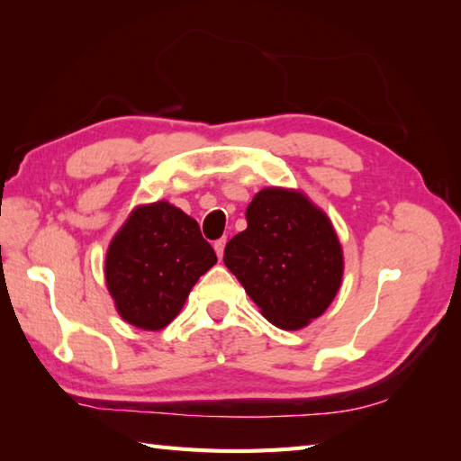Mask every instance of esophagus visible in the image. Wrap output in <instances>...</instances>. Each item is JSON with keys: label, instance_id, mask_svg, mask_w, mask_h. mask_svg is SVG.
<instances>
[{"label": "esophagus", "instance_id": "34e87169", "mask_svg": "<svg viewBox=\"0 0 461 461\" xmlns=\"http://www.w3.org/2000/svg\"><path fill=\"white\" fill-rule=\"evenodd\" d=\"M224 244H227V239H219V240H214V252H217V257L219 258H222V254H224Z\"/></svg>", "mask_w": 461, "mask_h": 461}]
</instances>
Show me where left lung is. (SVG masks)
<instances>
[{
	"label": "left lung",
	"mask_w": 461,
	"mask_h": 461,
	"mask_svg": "<svg viewBox=\"0 0 461 461\" xmlns=\"http://www.w3.org/2000/svg\"><path fill=\"white\" fill-rule=\"evenodd\" d=\"M247 222L224 247V264L266 320L302 330L341 285L343 250L331 221L302 193L268 187L254 195Z\"/></svg>",
	"instance_id": "8db88e82"
}]
</instances>
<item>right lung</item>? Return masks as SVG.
<instances>
[{"instance_id":"obj_1","label":"right lung","mask_w":461,"mask_h":461,"mask_svg":"<svg viewBox=\"0 0 461 461\" xmlns=\"http://www.w3.org/2000/svg\"><path fill=\"white\" fill-rule=\"evenodd\" d=\"M217 262L195 219L167 201L131 211L106 254V284L122 320L158 331L176 320L193 285Z\"/></svg>"}]
</instances>
